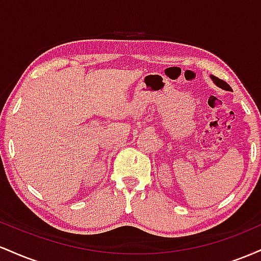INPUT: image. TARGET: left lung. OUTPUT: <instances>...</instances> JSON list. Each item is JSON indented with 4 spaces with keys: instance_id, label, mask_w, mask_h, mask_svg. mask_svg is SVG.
I'll list each match as a JSON object with an SVG mask.
<instances>
[{
    "instance_id": "obj_1",
    "label": "left lung",
    "mask_w": 261,
    "mask_h": 261,
    "mask_svg": "<svg viewBox=\"0 0 261 261\" xmlns=\"http://www.w3.org/2000/svg\"><path fill=\"white\" fill-rule=\"evenodd\" d=\"M210 77H211L212 82H214L217 87H220V88L224 89V91H230V92H232V88H230L229 85L227 82H224V81L217 79V77L214 76V74H211V76H210Z\"/></svg>"
}]
</instances>
